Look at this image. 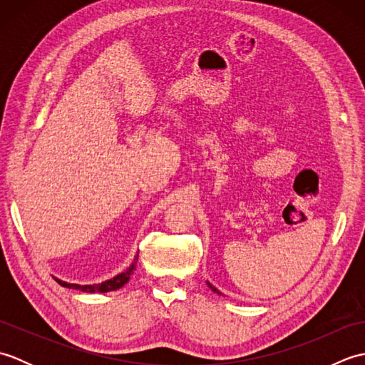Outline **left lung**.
<instances>
[{"label": "left lung", "instance_id": "obj_1", "mask_svg": "<svg viewBox=\"0 0 365 365\" xmlns=\"http://www.w3.org/2000/svg\"><path fill=\"white\" fill-rule=\"evenodd\" d=\"M207 285H208V287H210V289H212V290H213L215 293H218V294H221V292H220L218 289H216V287H215V285H212L210 282H207Z\"/></svg>", "mask_w": 365, "mask_h": 365}]
</instances>
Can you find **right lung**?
Instances as JSON below:
<instances>
[{
	"label": "right lung",
	"mask_w": 365,
	"mask_h": 365,
	"mask_svg": "<svg viewBox=\"0 0 365 365\" xmlns=\"http://www.w3.org/2000/svg\"><path fill=\"white\" fill-rule=\"evenodd\" d=\"M136 262H138V254L135 260L131 262V265L123 271V273L114 276L111 279H108L105 282H100V284H92V285H80V284H68L61 281V279L54 277V281H56L59 285L67 287V289H75V290H81V292H86V293H106V292H113V290H118L120 287L125 285L130 281V276L133 274V271L136 269Z\"/></svg>",
	"instance_id": "1"
}]
</instances>
